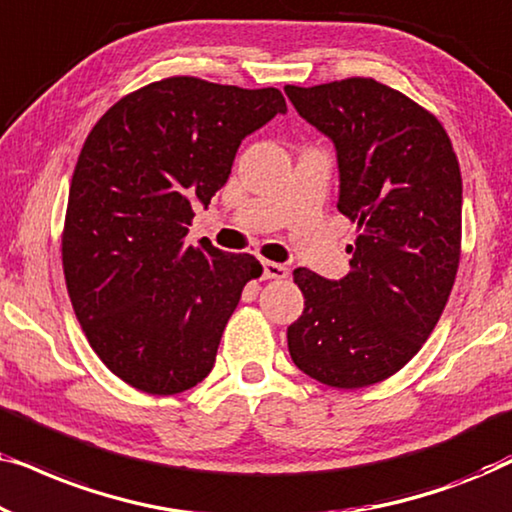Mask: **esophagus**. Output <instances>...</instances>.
<instances>
[{
    "label": "esophagus",
    "mask_w": 512,
    "mask_h": 512,
    "mask_svg": "<svg viewBox=\"0 0 512 512\" xmlns=\"http://www.w3.org/2000/svg\"><path fill=\"white\" fill-rule=\"evenodd\" d=\"M263 277L265 279H286L289 277V268L275 261H263Z\"/></svg>",
    "instance_id": "obj_1"
}]
</instances>
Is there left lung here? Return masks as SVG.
I'll return each instance as SVG.
<instances>
[{"mask_svg":"<svg viewBox=\"0 0 512 512\" xmlns=\"http://www.w3.org/2000/svg\"><path fill=\"white\" fill-rule=\"evenodd\" d=\"M338 153V209L359 226L342 279L293 270L305 310L286 331L305 375L359 389L398 373L436 328L461 251V172L440 121L375 79L284 86Z\"/></svg>","mask_w":512,"mask_h":512,"instance_id":"left-lung-1","label":"left lung"}]
</instances>
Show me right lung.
Returning a JSON list of instances; mask_svg holds the SVG:
<instances>
[{
  "instance_id": "1",
  "label": "right lung",
  "mask_w": 512,
  "mask_h": 512,
  "mask_svg": "<svg viewBox=\"0 0 512 512\" xmlns=\"http://www.w3.org/2000/svg\"><path fill=\"white\" fill-rule=\"evenodd\" d=\"M286 114L277 88L172 76L118 100L69 184L62 268L76 319L111 373L146 394L195 387L214 368L251 254L186 244L193 202L228 181L242 139Z\"/></svg>"
}]
</instances>
